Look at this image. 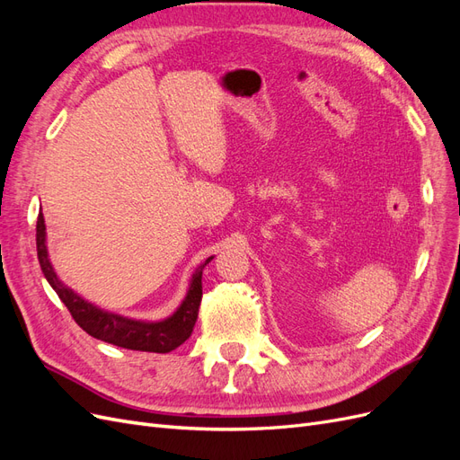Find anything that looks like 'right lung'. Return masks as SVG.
Returning <instances> with one entry per match:
<instances>
[{"mask_svg":"<svg viewBox=\"0 0 460 460\" xmlns=\"http://www.w3.org/2000/svg\"><path fill=\"white\" fill-rule=\"evenodd\" d=\"M36 249H38V261L41 272H44L46 280L55 289V294L65 303L68 313L73 314L75 323L90 333L92 338L102 340L107 343H113L117 347L132 351H147V353H169L182 345L193 332L196 326L199 303L203 297L201 288V276L203 269L211 262L213 257H208L203 264L193 272L188 294L180 307L169 316L157 320V323H147V320H134L128 316H120L115 313L103 311L95 307L93 303L80 297L71 288H66L58 274H55L46 245V222L44 215H38L36 222Z\"/></svg>","mask_w":460,"mask_h":460,"instance_id":"1","label":"right lung"}]
</instances>
